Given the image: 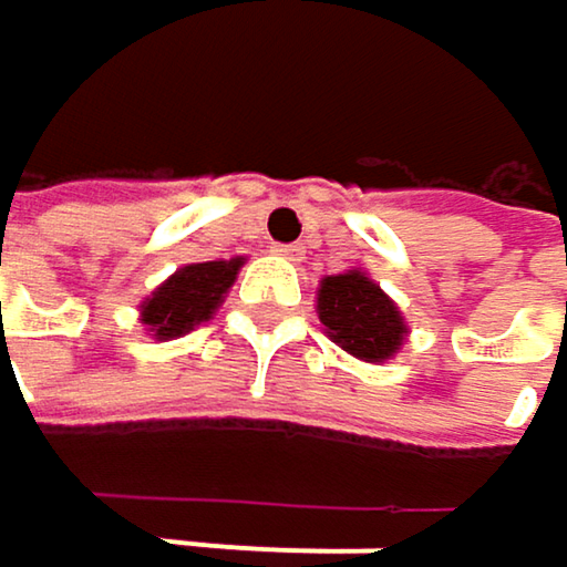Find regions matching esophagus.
Listing matches in <instances>:
<instances>
[{
	"mask_svg": "<svg viewBox=\"0 0 567 567\" xmlns=\"http://www.w3.org/2000/svg\"><path fill=\"white\" fill-rule=\"evenodd\" d=\"M272 252L285 259V262H301L305 259V246H298V243H291V246H272Z\"/></svg>",
	"mask_w": 567,
	"mask_h": 567,
	"instance_id": "obj_1",
	"label": "esophagus"
}]
</instances>
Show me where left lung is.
Instances as JSON below:
<instances>
[{"label":"left lung","mask_w":567,"mask_h":567,"mask_svg":"<svg viewBox=\"0 0 567 567\" xmlns=\"http://www.w3.org/2000/svg\"><path fill=\"white\" fill-rule=\"evenodd\" d=\"M318 318L324 334L358 361L384 364L403 348L410 328L396 301L361 269L318 282Z\"/></svg>","instance_id":"1"}]
</instances>
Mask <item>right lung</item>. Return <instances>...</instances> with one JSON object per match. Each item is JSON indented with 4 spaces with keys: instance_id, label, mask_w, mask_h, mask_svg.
Wrapping results in <instances>:
<instances>
[{
    "instance_id": "1",
    "label": "right lung",
    "mask_w": 567,
    "mask_h": 567,
    "mask_svg": "<svg viewBox=\"0 0 567 567\" xmlns=\"http://www.w3.org/2000/svg\"><path fill=\"white\" fill-rule=\"evenodd\" d=\"M246 266L243 256L216 259V262H189L176 269L171 279L157 285L141 305V324L157 341H173L209 321L219 305L226 301L239 269Z\"/></svg>"
}]
</instances>
